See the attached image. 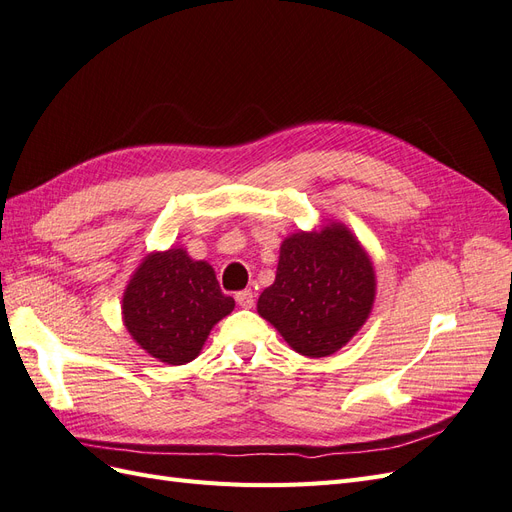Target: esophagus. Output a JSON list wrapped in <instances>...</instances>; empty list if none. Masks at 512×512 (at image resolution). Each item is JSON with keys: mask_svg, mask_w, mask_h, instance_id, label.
<instances>
[{"mask_svg": "<svg viewBox=\"0 0 512 512\" xmlns=\"http://www.w3.org/2000/svg\"><path fill=\"white\" fill-rule=\"evenodd\" d=\"M236 302H238V306H240V308H253V304H255V295H253V291H251V289H244V291L236 293Z\"/></svg>", "mask_w": 512, "mask_h": 512, "instance_id": "34e87169", "label": "esophagus"}]
</instances>
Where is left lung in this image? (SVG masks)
Returning a JSON list of instances; mask_svg holds the SVG:
<instances>
[{"instance_id":"left-lung-1","label":"left lung","mask_w":512,"mask_h":512,"mask_svg":"<svg viewBox=\"0 0 512 512\" xmlns=\"http://www.w3.org/2000/svg\"><path fill=\"white\" fill-rule=\"evenodd\" d=\"M376 300V272L364 244L340 221L280 242L276 278L257 300L259 317L295 353L329 357L351 342Z\"/></svg>"}]
</instances>
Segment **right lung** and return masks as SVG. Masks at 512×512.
Here are the masks:
<instances>
[{
    "label": "right lung",
    "mask_w": 512,
    "mask_h": 512,
    "mask_svg": "<svg viewBox=\"0 0 512 512\" xmlns=\"http://www.w3.org/2000/svg\"><path fill=\"white\" fill-rule=\"evenodd\" d=\"M234 306L208 261L172 246L140 259L123 291L121 315L140 349L168 366H185Z\"/></svg>",
    "instance_id": "add662e5"
}]
</instances>
